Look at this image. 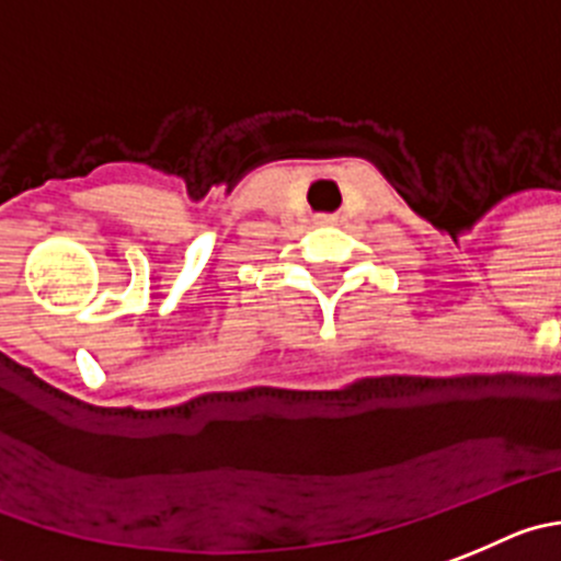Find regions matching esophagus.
<instances>
[{
	"instance_id": "obj_1",
	"label": "esophagus",
	"mask_w": 561,
	"mask_h": 561,
	"mask_svg": "<svg viewBox=\"0 0 561 561\" xmlns=\"http://www.w3.org/2000/svg\"><path fill=\"white\" fill-rule=\"evenodd\" d=\"M316 221L318 224H334V221H337V218H334V216H318Z\"/></svg>"
}]
</instances>
